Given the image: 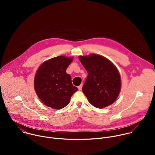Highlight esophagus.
I'll use <instances>...</instances> for the list:
<instances>
[{"label":"esophagus","instance_id":"esophagus-1","mask_svg":"<svg viewBox=\"0 0 155 155\" xmlns=\"http://www.w3.org/2000/svg\"><path fill=\"white\" fill-rule=\"evenodd\" d=\"M82 86H83V84H81L80 86H78V90H81V89H82Z\"/></svg>","mask_w":155,"mask_h":155}]
</instances>
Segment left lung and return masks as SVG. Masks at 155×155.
<instances>
[{
  "instance_id": "8db88e82",
  "label": "left lung",
  "mask_w": 155,
  "mask_h": 155,
  "mask_svg": "<svg viewBox=\"0 0 155 155\" xmlns=\"http://www.w3.org/2000/svg\"><path fill=\"white\" fill-rule=\"evenodd\" d=\"M79 59L87 72L82 88L87 101L98 108L112 104L121 90V78L115 65L96 54L80 56Z\"/></svg>"
}]
</instances>
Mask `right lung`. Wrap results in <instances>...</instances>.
<instances>
[{"instance_id":"obj_1","label":"right lung","mask_w":155,"mask_h":155,"mask_svg":"<svg viewBox=\"0 0 155 155\" xmlns=\"http://www.w3.org/2000/svg\"><path fill=\"white\" fill-rule=\"evenodd\" d=\"M72 58L58 56L40 65L34 78L35 91L47 107L59 110L68 105L77 90L66 73Z\"/></svg>"}]
</instances>
